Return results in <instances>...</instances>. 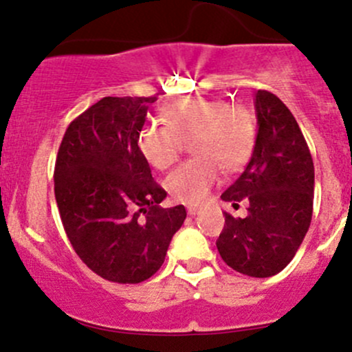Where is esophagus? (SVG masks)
Returning a JSON list of instances; mask_svg holds the SVG:
<instances>
[{
	"instance_id": "obj_1",
	"label": "esophagus",
	"mask_w": 352,
	"mask_h": 352,
	"mask_svg": "<svg viewBox=\"0 0 352 352\" xmlns=\"http://www.w3.org/2000/svg\"><path fill=\"white\" fill-rule=\"evenodd\" d=\"M199 208H196V206H189V208H187V213H189L190 214V217H196V214L197 213H199Z\"/></svg>"
}]
</instances>
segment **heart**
<instances>
[{
  "mask_svg": "<svg viewBox=\"0 0 352 352\" xmlns=\"http://www.w3.org/2000/svg\"><path fill=\"white\" fill-rule=\"evenodd\" d=\"M162 125H146L138 148L149 166L166 170L190 141L192 160L173 170L165 189L175 201L199 204L217 186L220 168L237 172L251 158L256 124L251 111L218 98L190 96L162 108Z\"/></svg>",
  "mask_w": 352,
  "mask_h": 352,
  "instance_id": "1",
  "label": "heart"
}]
</instances>
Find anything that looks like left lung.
Segmentation results:
<instances>
[{
    "label": "left lung",
    "instance_id": "8db88e82",
    "mask_svg": "<svg viewBox=\"0 0 352 352\" xmlns=\"http://www.w3.org/2000/svg\"><path fill=\"white\" fill-rule=\"evenodd\" d=\"M258 134L244 172L221 194L248 217L225 213L217 241L221 259L235 272L265 278L287 267L298 252L313 214L315 166L294 115L275 94L254 98Z\"/></svg>",
    "mask_w": 352,
    "mask_h": 352
}]
</instances>
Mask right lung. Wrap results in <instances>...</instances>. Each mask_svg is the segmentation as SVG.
Instances as JSON below:
<instances>
[{
  "mask_svg": "<svg viewBox=\"0 0 352 352\" xmlns=\"http://www.w3.org/2000/svg\"><path fill=\"white\" fill-rule=\"evenodd\" d=\"M149 98H103L63 135L54 165V197L78 258L104 280L139 284L160 270L182 204L162 208L165 189L138 148Z\"/></svg>",
  "mask_w": 352,
  "mask_h": 352,
  "instance_id": "add662e5",
  "label": "right lung"
}]
</instances>
